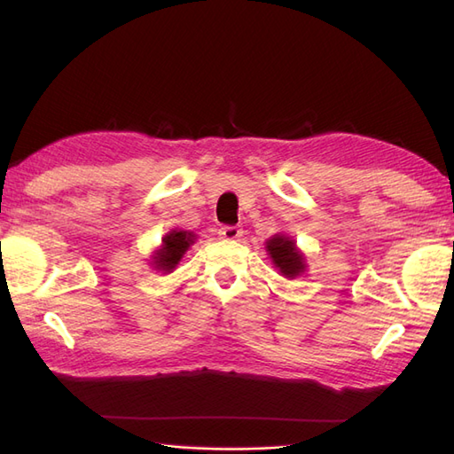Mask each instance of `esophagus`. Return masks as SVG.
Returning <instances> with one entry per match:
<instances>
[{
	"label": "esophagus",
	"instance_id": "esophagus-1",
	"mask_svg": "<svg viewBox=\"0 0 454 454\" xmlns=\"http://www.w3.org/2000/svg\"><path fill=\"white\" fill-rule=\"evenodd\" d=\"M218 234H220V238H224V239H238V238H242L244 230L239 226H224V228H220Z\"/></svg>",
	"mask_w": 454,
	"mask_h": 454
}]
</instances>
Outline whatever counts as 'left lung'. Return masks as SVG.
<instances>
[{
  "mask_svg": "<svg viewBox=\"0 0 454 454\" xmlns=\"http://www.w3.org/2000/svg\"><path fill=\"white\" fill-rule=\"evenodd\" d=\"M267 252L269 257L273 259L275 267L281 271L285 277L294 278L301 273H304L306 263H304V255L298 252L296 244L293 242L291 238L277 234L271 239H267Z\"/></svg>",
  "mask_w": 454,
  "mask_h": 454,
  "instance_id": "8db88e82",
  "label": "left lung"
}]
</instances>
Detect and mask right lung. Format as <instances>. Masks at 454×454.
Segmentation results:
<instances>
[{
  "mask_svg": "<svg viewBox=\"0 0 454 454\" xmlns=\"http://www.w3.org/2000/svg\"><path fill=\"white\" fill-rule=\"evenodd\" d=\"M195 234L185 232V230H171L169 234L161 238V247L153 254L152 265L160 269V271L171 273L177 267L181 257L185 255L189 246L195 244Z\"/></svg>",
  "mask_w": 454,
  "mask_h": 454,
  "instance_id": "1",
  "label": "right lung"
}]
</instances>
